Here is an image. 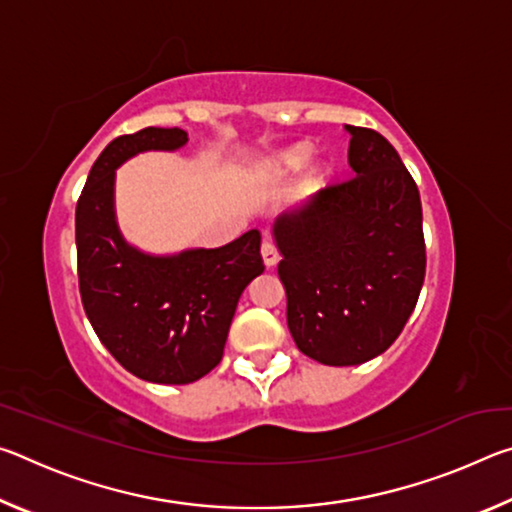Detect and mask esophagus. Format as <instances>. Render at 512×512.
Listing matches in <instances>:
<instances>
[{"label":"esophagus","mask_w":512,"mask_h":512,"mask_svg":"<svg viewBox=\"0 0 512 512\" xmlns=\"http://www.w3.org/2000/svg\"><path fill=\"white\" fill-rule=\"evenodd\" d=\"M262 259H264V264L268 268L277 264V259H280V253H277V248H275L273 241H264V244H262Z\"/></svg>","instance_id":"34e87169"}]
</instances>
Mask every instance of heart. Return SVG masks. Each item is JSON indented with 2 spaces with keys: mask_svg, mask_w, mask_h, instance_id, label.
I'll return each instance as SVG.
<instances>
[{
  "mask_svg": "<svg viewBox=\"0 0 512 512\" xmlns=\"http://www.w3.org/2000/svg\"><path fill=\"white\" fill-rule=\"evenodd\" d=\"M311 151L309 144H298V146H291V149L282 151L271 164V171L275 176H289V173H298L307 167L311 162Z\"/></svg>",
  "mask_w": 512,
  "mask_h": 512,
  "instance_id": "obj_1",
  "label": "heart"
}]
</instances>
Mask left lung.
Listing matches in <instances>:
<instances>
[{
	"instance_id": "1",
	"label": "left lung",
	"mask_w": 512,
	"mask_h": 512,
	"mask_svg": "<svg viewBox=\"0 0 512 512\" xmlns=\"http://www.w3.org/2000/svg\"><path fill=\"white\" fill-rule=\"evenodd\" d=\"M354 176L275 221L298 350L325 366H359L386 352L418 302L427 250L420 192L393 144L345 126Z\"/></svg>"
}]
</instances>
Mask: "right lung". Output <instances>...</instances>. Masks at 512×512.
Returning <instances> with one entry per match:
<instances>
[{
    "mask_svg": "<svg viewBox=\"0 0 512 512\" xmlns=\"http://www.w3.org/2000/svg\"><path fill=\"white\" fill-rule=\"evenodd\" d=\"M180 128H142L112 140L76 203L83 309L121 366L153 384H192L219 366L237 302L264 271L259 230L221 248L155 257L128 246L115 221V169L142 151H176Z\"/></svg>",
    "mask_w": 512,
    "mask_h": 512,
    "instance_id": "right-lung-1",
    "label": "right lung"
}]
</instances>
